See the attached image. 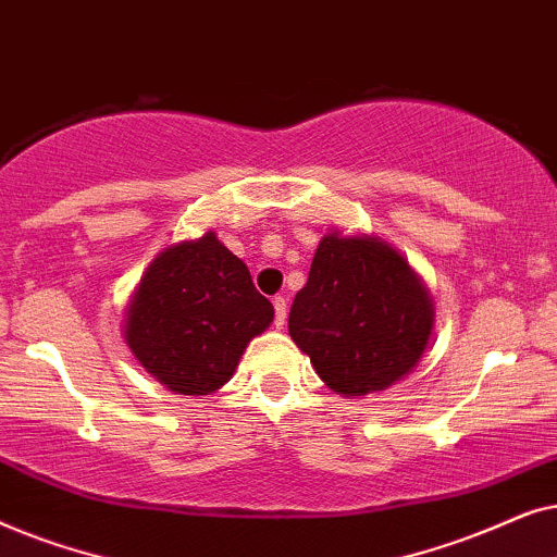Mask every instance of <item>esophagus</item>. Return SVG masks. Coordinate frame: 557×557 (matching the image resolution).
Segmentation results:
<instances>
[{
    "instance_id": "1",
    "label": "esophagus",
    "mask_w": 557,
    "mask_h": 557,
    "mask_svg": "<svg viewBox=\"0 0 557 557\" xmlns=\"http://www.w3.org/2000/svg\"><path fill=\"white\" fill-rule=\"evenodd\" d=\"M273 309H276V330H284L286 311H288V304L284 296H276V299H273Z\"/></svg>"
}]
</instances>
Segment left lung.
I'll list each match as a JSON object with an SVG mask.
<instances>
[{"label": "left lung", "mask_w": 557, "mask_h": 557, "mask_svg": "<svg viewBox=\"0 0 557 557\" xmlns=\"http://www.w3.org/2000/svg\"><path fill=\"white\" fill-rule=\"evenodd\" d=\"M436 307L398 248L368 233L319 240L288 334L326 387L364 398L400 383L429 347Z\"/></svg>", "instance_id": "obj_1"}]
</instances>
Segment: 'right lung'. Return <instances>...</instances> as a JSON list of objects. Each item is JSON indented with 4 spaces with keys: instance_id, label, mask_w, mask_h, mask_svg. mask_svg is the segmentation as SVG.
<instances>
[{
    "instance_id": "right-lung-1",
    "label": "right lung",
    "mask_w": 557,
    "mask_h": 557,
    "mask_svg": "<svg viewBox=\"0 0 557 557\" xmlns=\"http://www.w3.org/2000/svg\"><path fill=\"white\" fill-rule=\"evenodd\" d=\"M271 322L248 265L208 231L159 250L128 299L124 339L166 391L212 395Z\"/></svg>"
}]
</instances>
